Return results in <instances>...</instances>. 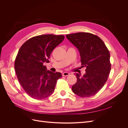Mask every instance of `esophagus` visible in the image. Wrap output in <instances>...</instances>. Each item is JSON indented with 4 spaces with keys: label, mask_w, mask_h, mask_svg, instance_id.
Returning <instances> with one entry per match:
<instances>
[{
    "label": "esophagus",
    "mask_w": 128,
    "mask_h": 128,
    "mask_svg": "<svg viewBox=\"0 0 128 128\" xmlns=\"http://www.w3.org/2000/svg\"><path fill=\"white\" fill-rule=\"evenodd\" d=\"M70 74H69V72H64L62 73V76H68Z\"/></svg>",
    "instance_id": "1"
}]
</instances>
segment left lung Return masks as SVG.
<instances>
[{"mask_svg":"<svg viewBox=\"0 0 128 128\" xmlns=\"http://www.w3.org/2000/svg\"><path fill=\"white\" fill-rule=\"evenodd\" d=\"M66 37L78 50L81 64L86 67L83 76L75 73L77 82L72 91L83 98L94 96L104 86L110 73L109 51L101 38L91 33L77 32Z\"/></svg>","mask_w":128,"mask_h":128,"instance_id":"left-lung-1","label":"left lung"}]
</instances>
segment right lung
Segmentation results:
<instances>
[{"label": "right lung", "mask_w": 128, "mask_h": 128, "mask_svg": "<svg viewBox=\"0 0 128 128\" xmlns=\"http://www.w3.org/2000/svg\"><path fill=\"white\" fill-rule=\"evenodd\" d=\"M64 38V35L42 34L31 38L19 49L14 62L18 79L25 92L30 97L43 99L54 90L60 72L48 70L45 62L53 50Z\"/></svg>", "instance_id": "obj_1"}]
</instances>
